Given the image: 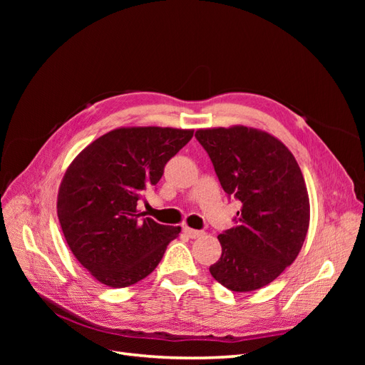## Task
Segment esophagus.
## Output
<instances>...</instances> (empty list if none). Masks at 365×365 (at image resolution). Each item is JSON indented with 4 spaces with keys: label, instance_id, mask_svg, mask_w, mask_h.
I'll list each match as a JSON object with an SVG mask.
<instances>
[{
    "label": "esophagus",
    "instance_id": "esophagus-1",
    "mask_svg": "<svg viewBox=\"0 0 365 365\" xmlns=\"http://www.w3.org/2000/svg\"><path fill=\"white\" fill-rule=\"evenodd\" d=\"M182 231H184V233H185L187 236H189L190 239H196V237H200V236H202V235H204L202 231H200V230H193V228H190V227H184V228H182Z\"/></svg>",
    "mask_w": 365,
    "mask_h": 365
}]
</instances>
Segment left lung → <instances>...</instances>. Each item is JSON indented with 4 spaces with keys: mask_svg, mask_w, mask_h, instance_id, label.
<instances>
[{
    "mask_svg": "<svg viewBox=\"0 0 365 365\" xmlns=\"http://www.w3.org/2000/svg\"><path fill=\"white\" fill-rule=\"evenodd\" d=\"M220 185L242 202L236 227L217 239L215 280L235 292L269 284L297 259L309 228V196L300 165L271 134L247 126L197 129Z\"/></svg>",
    "mask_w": 365,
    "mask_h": 365,
    "instance_id": "1",
    "label": "left lung"
}]
</instances>
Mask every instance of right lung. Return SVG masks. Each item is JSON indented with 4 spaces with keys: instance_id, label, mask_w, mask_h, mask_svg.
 <instances>
[{
    "instance_id": "right-lung-1",
    "label": "right lung",
    "mask_w": 365,
    "mask_h": 365,
    "mask_svg": "<svg viewBox=\"0 0 365 365\" xmlns=\"http://www.w3.org/2000/svg\"><path fill=\"white\" fill-rule=\"evenodd\" d=\"M193 129L118 128L88 145L65 172L58 217L65 240L96 280L126 288L157 268L181 227L141 219L137 201Z\"/></svg>"
}]
</instances>
